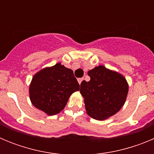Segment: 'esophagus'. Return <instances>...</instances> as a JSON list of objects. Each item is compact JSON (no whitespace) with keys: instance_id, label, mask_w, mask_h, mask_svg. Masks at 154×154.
<instances>
[{"instance_id":"esophagus-1","label":"esophagus","mask_w":154,"mask_h":154,"mask_svg":"<svg viewBox=\"0 0 154 154\" xmlns=\"http://www.w3.org/2000/svg\"><path fill=\"white\" fill-rule=\"evenodd\" d=\"M83 79H84L83 78H80V79H78V82H79V85H80V84L82 83V82L83 81Z\"/></svg>"}]
</instances>
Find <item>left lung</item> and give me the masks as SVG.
Wrapping results in <instances>:
<instances>
[{"label":"left lung","mask_w":154,"mask_h":154,"mask_svg":"<svg viewBox=\"0 0 154 154\" xmlns=\"http://www.w3.org/2000/svg\"><path fill=\"white\" fill-rule=\"evenodd\" d=\"M88 75L90 80L80 85L86 113L96 120H105L124 105L129 91L127 81L123 75L103 65L89 71Z\"/></svg>","instance_id":"1"}]
</instances>
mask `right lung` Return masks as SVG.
<instances>
[{"mask_svg":"<svg viewBox=\"0 0 154 154\" xmlns=\"http://www.w3.org/2000/svg\"><path fill=\"white\" fill-rule=\"evenodd\" d=\"M79 90V84L73 71L57 63L42 69L33 76L29 86L31 103L48 116L58 114L65 107L73 92Z\"/></svg>","mask_w":154,"mask_h":154,"instance_id":"right-lung-1","label":"right lung"}]
</instances>
